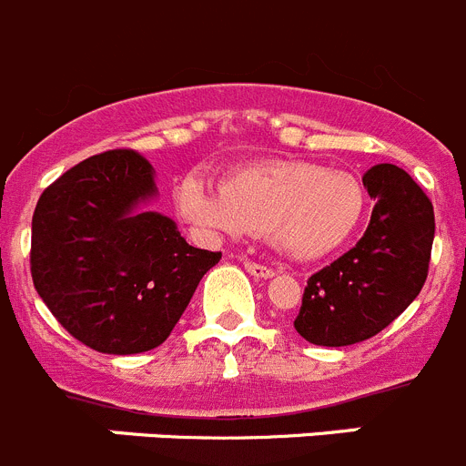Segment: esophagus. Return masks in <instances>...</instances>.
I'll return each mask as SVG.
<instances>
[{
    "instance_id": "34e87169",
    "label": "esophagus",
    "mask_w": 466,
    "mask_h": 466,
    "mask_svg": "<svg viewBox=\"0 0 466 466\" xmlns=\"http://www.w3.org/2000/svg\"><path fill=\"white\" fill-rule=\"evenodd\" d=\"M245 270L249 272V275H254L256 279H270V277H275V270L268 266H261V263H254V261H245Z\"/></svg>"
}]
</instances>
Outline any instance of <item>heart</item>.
<instances>
[{
	"label": "heart",
	"mask_w": 466,
	"mask_h": 466,
	"mask_svg": "<svg viewBox=\"0 0 466 466\" xmlns=\"http://www.w3.org/2000/svg\"><path fill=\"white\" fill-rule=\"evenodd\" d=\"M177 208L200 236L268 233L284 254L311 261L341 247L360 224L367 196L344 170L307 161H261L230 170L221 185L187 175Z\"/></svg>",
	"instance_id": "obj_1"
}]
</instances>
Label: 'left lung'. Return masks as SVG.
I'll use <instances>...</instances> for the list:
<instances>
[{"label":"left lung","mask_w":466,"mask_h":466,"mask_svg":"<svg viewBox=\"0 0 466 466\" xmlns=\"http://www.w3.org/2000/svg\"><path fill=\"white\" fill-rule=\"evenodd\" d=\"M374 198L370 226L353 249L307 279L293 326L317 347H349L383 328L416 300L428 279L434 208L411 175L392 164L362 175Z\"/></svg>","instance_id":"left-lung-1"}]
</instances>
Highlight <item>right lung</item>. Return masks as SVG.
<instances>
[{"label":"right lung","instance_id":"1","mask_svg":"<svg viewBox=\"0 0 466 466\" xmlns=\"http://www.w3.org/2000/svg\"><path fill=\"white\" fill-rule=\"evenodd\" d=\"M155 168L134 149L80 161L41 194L32 217V279L53 317L113 356L157 349L221 251L191 247L147 210Z\"/></svg>","mask_w":466,"mask_h":466}]
</instances>
